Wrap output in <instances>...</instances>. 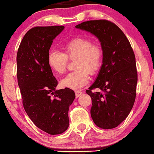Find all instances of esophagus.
Segmentation results:
<instances>
[{
	"instance_id": "obj_1",
	"label": "esophagus",
	"mask_w": 154,
	"mask_h": 154,
	"mask_svg": "<svg viewBox=\"0 0 154 154\" xmlns=\"http://www.w3.org/2000/svg\"><path fill=\"white\" fill-rule=\"evenodd\" d=\"M75 97H80L81 95H82V92H81V91H75Z\"/></svg>"
}]
</instances>
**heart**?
<instances>
[{"mask_svg": "<svg viewBox=\"0 0 154 154\" xmlns=\"http://www.w3.org/2000/svg\"><path fill=\"white\" fill-rule=\"evenodd\" d=\"M64 53L52 51L48 57L51 68L57 74H63L67 69L68 59H77L75 69L61 81L62 87L71 90H79L89 82L88 72L94 74L100 68L103 58V51L97 44H92L90 39L76 37L71 39L64 46Z\"/></svg>", "mask_w": 154, "mask_h": 154, "instance_id": "b5f03b06", "label": "heart"}]
</instances>
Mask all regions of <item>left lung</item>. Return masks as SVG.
Instances as JSON below:
<instances>
[{
  "mask_svg": "<svg viewBox=\"0 0 154 154\" xmlns=\"http://www.w3.org/2000/svg\"><path fill=\"white\" fill-rule=\"evenodd\" d=\"M75 28L93 34L100 42L102 64L86 92L92 98L90 114L95 125L114 128L128 117L135 101L137 72L134 51L121 29L110 21H86ZM95 88L100 91L92 92Z\"/></svg>",
  "mask_w": 154,
  "mask_h": 154,
  "instance_id": "8db88e82",
  "label": "left lung"
}]
</instances>
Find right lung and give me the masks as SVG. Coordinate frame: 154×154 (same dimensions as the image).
I'll list each match as a JSON object with an SVG mask.
<instances>
[{
	"label": "right lung",
	"mask_w": 154,
	"mask_h": 154,
	"mask_svg": "<svg viewBox=\"0 0 154 154\" xmlns=\"http://www.w3.org/2000/svg\"><path fill=\"white\" fill-rule=\"evenodd\" d=\"M64 29L33 28L25 34L17 54L18 85L25 111L36 126L51 135L67 129L69 107L75 97L69 88L56 90L57 80L48 62L53 40Z\"/></svg>",
	"instance_id": "obj_1"
}]
</instances>
